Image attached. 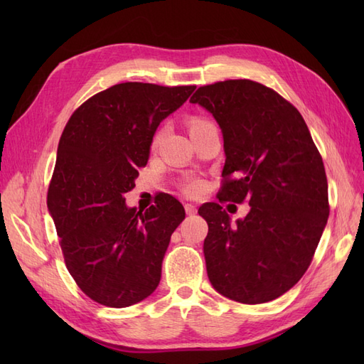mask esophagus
<instances>
[{
  "label": "esophagus",
  "mask_w": 364,
  "mask_h": 364,
  "mask_svg": "<svg viewBox=\"0 0 364 364\" xmlns=\"http://www.w3.org/2000/svg\"><path fill=\"white\" fill-rule=\"evenodd\" d=\"M185 211H186V214H196L197 208L193 203H185Z\"/></svg>",
  "instance_id": "obj_1"
}]
</instances>
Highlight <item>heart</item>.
<instances>
[{
	"label": "heart",
	"instance_id": "b5f03b06",
	"mask_svg": "<svg viewBox=\"0 0 364 364\" xmlns=\"http://www.w3.org/2000/svg\"><path fill=\"white\" fill-rule=\"evenodd\" d=\"M209 124H213V123H209V121L202 119V118H196L193 123H191V130L200 129V127H205V126H209ZM159 136H161V130L158 132L156 136H155V142L159 139ZM202 190H203V183L199 182V181H193V182H190L188 185L185 186V191L188 193V194H191V196H197Z\"/></svg>",
	"mask_w": 364,
	"mask_h": 364
}]
</instances>
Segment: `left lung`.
<instances>
[{
	"label": "left lung",
	"mask_w": 364,
	"mask_h": 364,
	"mask_svg": "<svg viewBox=\"0 0 364 364\" xmlns=\"http://www.w3.org/2000/svg\"><path fill=\"white\" fill-rule=\"evenodd\" d=\"M190 102L211 112L223 134L217 199L250 206L237 225L215 202L199 208L208 223V278L241 304L277 299L310 267L329 215L321 153L299 111L258 82L200 86Z\"/></svg>",
	"instance_id": "left-lung-1"
}]
</instances>
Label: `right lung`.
<instances>
[{
    "label": "right lung",
    "mask_w": 364,
    "mask_h": 364,
    "mask_svg": "<svg viewBox=\"0 0 364 364\" xmlns=\"http://www.w3.org/2000/svg\"><path fill=\"white\" fill-rule=\"evenodd\" d=\"M190 86L126 82L92 95L65 126L47 205L67 269L92 301L124 308L156 290L182 203L162 194L144 213L127 208L153 135L181 107Z\"/></svg>",
    "instance_id": "obj_1"
}]
</instances>
